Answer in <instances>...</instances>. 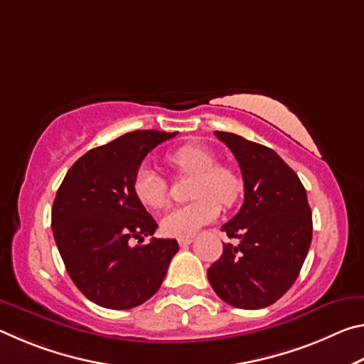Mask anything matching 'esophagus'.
Returning <instances> with one entry per match:
<instances>
[{
    "instance_id": "esophagus-1",
    "label": "esophagus",
    "mask_w": 364,
    "mask_h": 364,
    "mask_svg": "<svg viewBox=\"0 0 364 364\" xmlns=\"http://www.w3.org/2000/svg\"><path fill=\"white\" fill-rule=\"evenodd\" d=\"M193 241H194L193 237H180L178 239V244H180L181 247H188L189 244H193Z\"/></svg>"
}]
</instances>
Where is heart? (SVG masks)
<instances>
[{"label": "heart", "instance_id": "heart-1", "mask_svg": "<svg viewBox=\"0 0 364 364\" xmlns=\"http://www.w3.org/2000/svg\"><path fill=\"white\" fill-rule=\"evenodd\" d=\"M171 167L194 175V197L189 204L173 207L162 218V230L168 236H193L202 226L212 223L220 215V202L231 205L237 199L241 183L236 173L225 165H217L213 154L200 146H183L168 156ZM133 193L147 208H162L167 204V181L149 167L138 168L133 180Z\"/></svg>", "mask_w": 364, "mask_h": 364}]
</instances>
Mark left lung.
I'll use <instances>...</instances> for the list:
<instances>
[{
  "mask_svg": "<svg viewBox=\"0 0 364 364\" xmlns=\"http://www.w3.org/2000/svg\"><path fill=\"white\" fill-rule=\"evenodd\" d=\"M215 136L239 162L244 204L221 226L239 244H223L207 276L226 304L258 310L279 300L297 279L311 244V208L297 173L273 149L234 133Z\"/></svg>",
  "mask_w": 364,
  "mask_h": 364,
  "instance_id": "1",
  "label": "left lung"
}]
</instances>
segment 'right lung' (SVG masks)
Instances as JSON below:
<instances>
[{
	"label": "right lung",
	"mask_w": 364,
	"mask_h": 364,
	"mask_svg": "<svg viewBox=\"0 0 364 364\" xmlns=\"http://www.w3.org/2000/svg\"><path fill=\"white\" fill-rule=\"evenodd\" d=\"M176 133L138 130L95 147L67 171L54 199L51 228L67 273L86 299L112 310L149 300L162 286L176 239L144 241L157 223L133 193L143 159Z\"/></svg>",
	"instance_id": "obj_1"
}]
</instances>
